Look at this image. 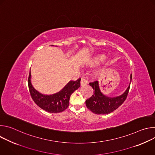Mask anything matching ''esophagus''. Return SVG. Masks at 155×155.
I'll list each match as a JSON object with an SVG mask.
<instances>
[{"instance_id":"esophagus-1","label":"esophagus","mask_w":155,"mask_h":155,"mask_svg":"<svg viewBox=\"0 0 155 155\" xmlns=\"http://www.w3.org/2000/svg\"><path fill=\"white\" fill-rule=\"evenodd\" d=\"M80 83H81V86H84V85H86L87 84V81L86 79H84V78H81Z\"/></svg>"}]
</instances>
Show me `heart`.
I'll list each match as a JSON object with an SVG mask.
<instances>
[{"label":"heart","instance_id":"obj_1","mask_svg":"<svg viewBox=\"0 0 155 155\" xmlns=\"http://www.w3.org/2000/svg\"><path fill=\"white\" fill-rule=\"evenodd\" d=\"M104 58H105V56H99L97 57V58L94 59V62L95 64H97V63H99V62L102 61L104 59Z\"/></svg>","mask_w":155,"mask_h":155}]
</instances>
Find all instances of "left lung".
<instances>
[{"mask_svg": "<svg viewBox=\"0 0 155 155\" xmlns=\"http://www.w3.org/2000/svg\"><path fill=\"white\" fill-rule=\"evenodd\" d=\"M131 80L132 74L130 75V82ZM90 85L93 88L94 94L86 101V105L92 112L97 115L108 114L117 109L127 98L130 88L129 84L122 95L112 98L105 96L101 92L97 81L90 82Z\"/></svg>", "mask_w": 155, "mask_h": 155, "instance_id": "left-lung-1", "label": "left lung"}]
</instances>
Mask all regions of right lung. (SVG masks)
Instances as JSON below:
<instances>
[{
  "instance_id": "obj_1",
  "label": "right lung",
  "mask_w": 155,
  "mask_h": 155,
  "mask_svg": "<svg viewBox=\"0 0 155 155\" xmlns=\"http://www.w3.org/2000/svg\"><path fill=\"white\" fill-rule=\"evenodd\" d=\"M81 78L70 81L59 92L52 95H44L36 91L31 83V72L28 77V86L31 96L41 109L50 113L63 112L69 105L71 94L80 86Z\"/></svg>"
}]
</instances>
